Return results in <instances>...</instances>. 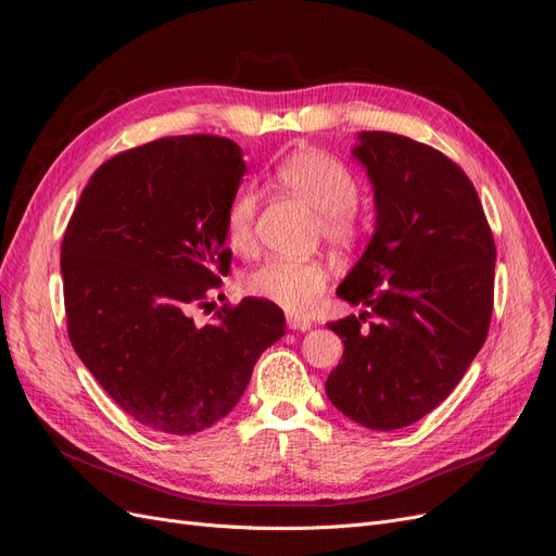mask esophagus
<instances>
[{"label": "esophagus", "instance_id": "34e87169", "mask_svg": "<svg viewBox=\"0 0 556 556\" xmlns=\"http://www.w3.org/2000/svg\"><path fill=\"white\" fill-rule=\"evenodd\" d=\"M288 327L292 331H308L313 325L308 323V319H304V317H299L294 313H288Z\"/></svg>", "mask_w": 556, "mask_h": 556}]
</instances>
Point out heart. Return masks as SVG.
I'll use <instances>...</instances> for the list:
<instances>
[{
    "mask_svg": "<svg viewBox=\"0 0 556 556\" xmlns=\"http://www.w3.org/2000/svg\"><path fill=\"white\" fill-rule=\"evenodd\" d=\"M276 180L319 213V233L331 245L348 248L355 243L359 233V182L343 162L323 150H296L276 166ZM257 204L260 199L252 188H241L231 197L225 233L233 250H248L255 241ZM325 285L327 268L317 260L268 257L245 276L243 288L250 296L290 313H306L317 304Z\"/></svg>",
    "mask_w": 556,
    "mask_h": 556,
    "instance_id": "obj_1",
    "label": "heart"
}]
</instances>
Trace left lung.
<instances>
[{
  "label": "left lung",
  "mask_w": 556,
  "mask_h": 556,
  "mask_svg": "<svg viewBox=\"0 0 556 556\" xmlns=\"http://www.w3.org/2000/svg\"><path fill=\"white\" fill-rule=\"evenodd\" d=\"M352 155L374 182L376 231L336 290L366 311L327 325L345 350L325 390L357 425L392 431L431 413L476 359L496 245L473 182L441 150L359 131Z\"/></svg>",
  "instance_id": "1"
}]
</instances>
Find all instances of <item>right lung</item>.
I'll list each match as a JSON object with an SVG mask.
<instances>
[{
    "label": "right lung",
    "mask_w": 556,
    "mask_h": 556,
    "mask_svg": "<svg viewBox=\"0 0 556 556\" xmlns=\"http://www.w3.org/2000/svg\"><path fill=\"white\" fill-rule=\"evenodd\" d=\"M245 162L213 134L117 153L92 174L62 241L70 341L139 425L190 435L223 419L285 333L276 304L245 296L197 327L192 306L229 274L225 217Z\"/></svg>",
    "instance_id": "add662e5"
}]
</instances>
